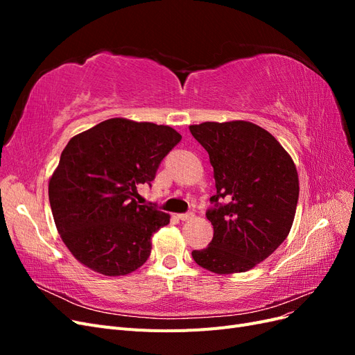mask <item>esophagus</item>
Returning a JSON list of instances; mask_svg holds the SVG:
<instances>
[{"mask_svg":"<svg viewBox=\"0 0 355 355\" xmlns=\"http://www.w3.org/2000/svg\"><path fill=\"white\" fill-rule=\"evenodd\" d=\"M178 218H179L180 220H189V219L194 218V213H192V211H188V213H179V214H178Z\"/></svg>","mask_w":355,"mask_h":355,"instance_id":"obj_1","label":"esophagus"}]
</instances>
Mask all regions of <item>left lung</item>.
<instances>
[{"instance_id":"obj_1","label":"left lung","mask_w":355,"mask_h":355,"mask_svg":"<svg viewBox=\"0 0 355 355\" xmlns=\"http://www.w3.org/2000/svg\"><path fill=\"white\" fill-rule=\"evenodd\" d=\"M189 130L207 151L216 182L206 211L213 239L192 257L216 274L249 271L292 228L299 200L293 159L271 133L249 121L202 123Z\"/></svg>"}]
</instances>
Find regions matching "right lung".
I'll return each instance as SVG.
<instances>
[{"label":"right lung","instance_id":"add662e5","mask_svg":"<svg viewBox=\"0 0 355 355\" xmlns=\"http://www.w3.org/2000/svg\"><path fill=\"white\" fill-rule=\"evenodd\" d=\"M182 136L168 125L111 118L73 136L49 184L63 243L103 275H125L151 254V237L170 222L157 204H137V185L155 179Z\"/></svg>","mask_w":355,"mask_h":355}]
</instances>
